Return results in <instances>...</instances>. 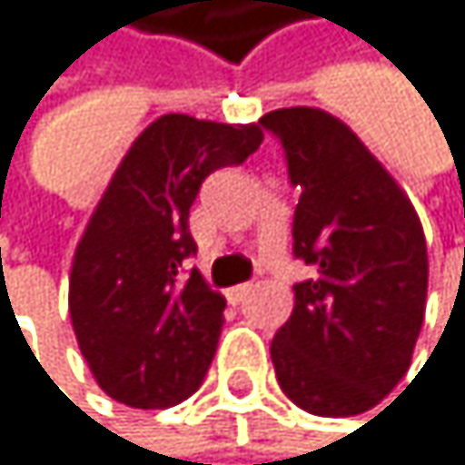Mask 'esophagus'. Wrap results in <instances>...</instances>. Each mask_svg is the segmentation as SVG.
I'll return each mask as SVG.
<instances>
[{
	"mask_svg": "<svg viewBox=\"0 0 465 465\" xmlns=\"http://www.w3.org/2000/svg\"><path fill=\"white\" fill-rule=\"evenodd\" d=\"M248 292H251V284H237V287L228 290V301L231 303H242L248 298Z\"/></svg>",
	"mask_w": 465,
	"mask_h": 465,
	"instance_id": "1",
	"label": "esophagus"
}]
</instances>
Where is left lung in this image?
<instances>
[{"mask_svg":"<svg viewBox=\"0 0 465 465\" xmlns=\"http://www.w3.org/2000/svg\"><path fill=\"white\" fill-rule=\"evenodd\" d=\"M301 192L292 253L312 267L295 284L271 357L290 401L312 416H357L407 373L424 323L427 242L419 214L351 128L318 108L259 119Z\"/></svg>","mask_w":465,"mask_h":465,"instance_id":"1","label":"left lung"}]
</instances>
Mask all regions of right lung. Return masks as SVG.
<instances>
[{"instance_id":"add662e5","label":"right lung","mask_w":465,"mask_h":465,"mask_svg":"<svg viewBox=\"0 0 465 465\" xmlns=\"http://www.w3.org/2000/svg\"><path fill=\"white\" fill-rule=\"evenodd\" d=\"M262 139L259 124L231 128L167 114L122 158L69 279L77 346L111 399L164 410L201 388L225 298L194 267L186 271L198 253L189 209L214 170L242 164Z\"/></svg>"}]
</instances>
